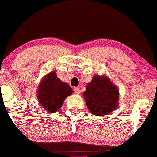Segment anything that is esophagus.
I'll use <instances>...</instances> for the list:
<instances>
[{
	"label": "esophagus",
	"instance_id": "34e87169",
	"mask_svg": "<svg viewBox=\"0 0 157 157\" xmlns=\"http://www.w3.org/2000/svg\"><path fill=\"white\" fill-rule=\"evenodd\" d=\"M74 92H75L76 94H80V88L79 87H75V88H74Z\"/></svg>",
	"mask_w": 157,
	"mask_h": 157
}]
</instances>
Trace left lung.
<instances>
[{"label":"left lung","mask_w":157,"mask_h":157,"mask_svg":"<svg viewBox=\"0 0 157 157\" xmlns=\"http://www.w3.org/2000/svg\"><path fill=\"white\" fill-rule=\"evenodd\" d=\"M83 97L93 115L106 116L116 109L119 91L106 76L96 75L87 85Z\"/></svg>","instance_id":"obj_1"}]
</instances>
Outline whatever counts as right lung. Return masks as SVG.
<instances>
[{
	"mask_svg": "<svg viewBox=\"0 0 157 157\" xmlns=\"http://www.w3.org/2000/svg\"><path fill=\"white\" fill-rule=\"evenodd\" d=\"M68 83L62 82L55 71L50 72L43 79L38 88L37 98L48 113H55L63 106L65 99L72 94Z\"/></svg>",
	"mask_w": 157,
	"mask_h": 157,
	"instance_id": "obj_1",
	"label": "right lung"
}]
</instances>
